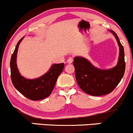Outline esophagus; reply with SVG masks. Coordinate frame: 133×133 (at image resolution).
Segmentation results:
<instances>
[{"mask_svg": "<svg viewBox=\"0 0 133 133\" xmlns=\"http://www.w3.org/2000/svg\"><path fill=\"white\" fill-rule=\"evenodd\" d=\"M72 61H73V57H72V56H70V57L68 59L67 62H68V63L69 64H71L72 62Z\"/></svg>", "mask_w": 133, "mask_h": 133, "instance_id": "34e87169", "label": "esophagus"}]
</instances>
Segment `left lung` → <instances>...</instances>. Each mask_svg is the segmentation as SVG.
I'll list each match as a JSON object with an SVG mask.
<instances>
[{
    "instance_id": "1",
    "label": "left lung",
    "mask_w": 133,
    "mask_h": 133,
    "mask_svg": "<svg viewBox=\"0 0 133 133\" xmlns=\"http://www.w3.org/2000/svg\"><path fill=\"white\" fill-rule=\"evenodd\" d=\"M119 47V57L116 66L109 70L96 68L88 60L81 57L74 59L73 65L75 76L79 86L89 95L99 96L109 94L116 88L124 76L125 71L124 47L121 44L117 34L113 30Z\"/></svg>"
}]
</instances>
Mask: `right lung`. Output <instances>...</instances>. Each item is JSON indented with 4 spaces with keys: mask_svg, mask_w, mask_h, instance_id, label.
<instances>
[{
    "mask_svg": "<svg viewBox=\"0 0 133 133\" xmlns=\"http://www.w3.org/2000/svg\"><path fill=\"white\" fill-rule=\"evenodd\" d=\"M22 39L17 44L10 59V76L14 86L22 95L32 101L43 99L50 96L53 91L56 81L64 68V64L52 65L45 74L36 79H27L20 74L16 64L18 47Z\"/></svg>",
    "mask_w": 133,
    "mask_h": 133,
    "instance_id": "1",
    "label": "right lung"
}]
</instances>
